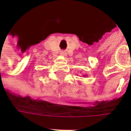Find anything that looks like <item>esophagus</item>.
<instances>
[{"mask_svg": "<svg viewBox=\"0 0 131 131\" xmlns=\"http://www.w3.org/2000/svg\"><path fill=\"white\" fill-rule=\"evenodd\" d=\"M61 54H62V55H63V56H65V53H62Z\"/></svg>", "mask_w": 131, "mask_h": 131, "instance_id": "1", "label": "esophagus"}]
</instances>
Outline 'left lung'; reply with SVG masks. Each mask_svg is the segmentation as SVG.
Masks as SVG:
<instances>
[{"label":"left lung","mask_w":131,"mask_h":131,"mask_svg":"<svg viewBox=\"0 0 131 131\" xmlns=\"http://www.w3.org/2000/svg\"><path fill=\"white\" fill-rule=\"evenodd\" d=\"M84 77H85V76H84Z\"/></svg>","instance_id":"obj_1"}]
</instances>
